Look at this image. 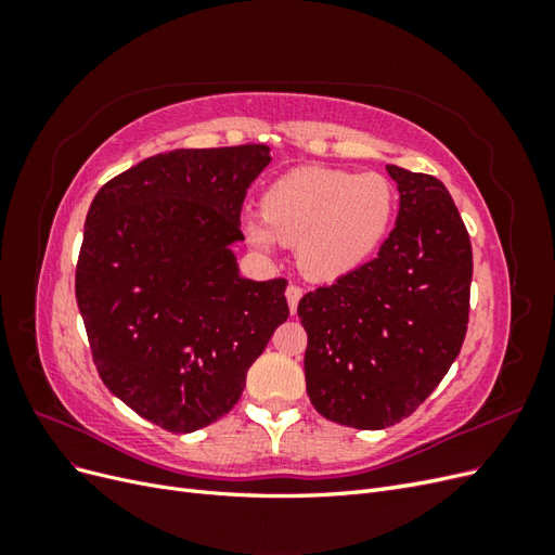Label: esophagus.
I'll list each match as a JSON object with an SVG mask.
<instances>
[{
  "label": "esophagus",
  "instance_id": "34e87169",
  "mask_svg": "<svg viewBox=\"0 0 555 555\" xmlns=\"http://www.w3.org/2000/svg\"><path fill=\"white\" fill-rule=\"evenodd\" d=\"M300 296H304V289L296 287V284H289V287H287V304H289V312H292V314H294L296 308H298Z\"/></svg>",
  "mask_w": 555,
  "mask_h": 555
}]
</instances>
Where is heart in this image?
Listing matches in <instances>:
<instances>
[{
  "label": "heart",
  "instance_id": "b5f03b06",
  "mask_svg": "<svg viewBox=\"0 0 555 555\" xmlns=\"http://www.w3.org/2000/svg\"><path fill=\"white\" fill-rule=\"evenodd\" d=\"M396 190L382 173L300 166L261 196V215L243 224L247 241L271 251L296 247L310 280L333 282L373 257L391 227Z\"/></svg>",
  "mask_w": 555,
  "mask_h": 555
}]
</instances>
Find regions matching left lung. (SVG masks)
<instances>
[{
    "label": "left lung",
    "mask_w": 555,
    "mask_h": 555,
    "mask_svg": "<svg viewBox=\"0 0 555 555\" xmlns=\"http://www.w3.org/2000/svg\"><path fill=\"white\" fill-rule=\"evenodd\" d=\"M400 210L377 257L300 298L306 389L335 424L382 430L410 416L456 361L473 245L444 184L389 164Z\"/></svg>",
    "instance_id": "left-lung-1"
}]
</instances>
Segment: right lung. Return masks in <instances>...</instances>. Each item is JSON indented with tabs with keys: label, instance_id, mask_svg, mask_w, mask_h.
Instances as JSON below:
<instances>
[{
	"label": "right lung",
	"instance_id": "add662e5",
	"mask_svg": "<svg viewBox=\"0 0 555 555\" xmlns=\"http://www.w3.org/2000/svg\"><path fill=\"white\" fill-rule=\"evenodd\" d=\"M268 145L171 150L108 180L88 210L76 300L99 377L171 433L236 405L249 365L289 317L287 280L241 278L247 188Z\"/></svg>",
	"mask_w": 555,
	"mask_h": 555
}]
</instances>
